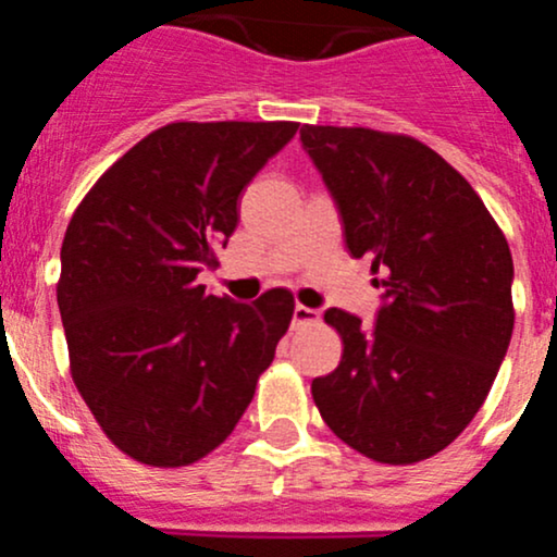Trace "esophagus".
<instances>
[{
    "instance_id": "34e87169",
    "label": "esophagus",
    "mask_w": 557,
    "mask_h": 557,
    "mask_svg": "<svg viewBox=\"0 0 557 557\" xmlns=\"http://www.w3.org/2000/svg\"><path fill=\"white\" fill-rule=\"evenodd\" d=\"M292 321H295V324H311V321H319V311H313V308L308 306H295Z\"/></svg>"
}]
</instances>
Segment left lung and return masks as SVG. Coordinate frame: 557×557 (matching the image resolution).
I'll use <instances>...</instances> for the list:
<instances>
[{
	"label": "left lung",
	"mask_w": 557,
	"mask_h": 557,
	"mask_svg": "<svg viewBox=\"0 0 557 557\" xmlns=\"http://www.w3.org/2000/svg\"><path fill=\"white\" fill-rule=\"evenodd\" d=\"M351 257L383 286L375 326L330 308L341 364L313 377L326 426L381 463L448 448L488 397L512 337V255L467 180L410 136L302 125Z\"/></svg>",
	"instance_id": "obj_1"
}]
</instances>
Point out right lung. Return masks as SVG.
Listing matches in <instances>:
<instances>
[{
  "label": "right lung",
  "instance_id": "right-lung-1",
  "mask_svg": "<svg viewBox=\"0 0 557 557\" xmlns=\"http://www.w3.org/2000/svg\"><path fill=\"white\" fill-rule=\"evenodd\" d=\"M297 123H171L83 198L61 246L59 311L77 392L150 467H187L236 429L295 313L198 284L238 225V198Z\"/></svg>",
  "mask_w": 557,
  "mask_h": 557
}]
</instances>
